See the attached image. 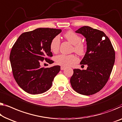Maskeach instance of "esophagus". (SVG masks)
I'll list each match as a JSON object with an SVG mask.
<instances>
[{
  "mask_svg": "<svg viewBox=\"0 0 122 122\" xmlns=\"http://www.w3.org/2000/svg\"><path fill=\"white\" fill-rule=\"evenodd\" d=\"M65 68H66V67H64V66H61V70H64Z\"/></svg>",
  "mask_w": 122,
  "mask_h": 122,
  "instance_id": "34e87169",
  "label": "esophagus"
}]
</instances>
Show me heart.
Masks as SVG:
<instances>
[{
  "mask_svg": "<svg viewBox=\"0 0 122 122\" xmlns=\"http://www.w3.org/2000/svg\"><path fill=\"white\" fill-rule=\"evenodd\" d=\"M64 37L69 42L73 45V50L79 55H82L85 52V46L81 42V37L72 30H68L64 34ZM60 40L58 36L54 37L51 41L50 49L54 53H56L59 49ZM55 60L57 65L62 66H70L78 61V58L75 55H64L61 54L56 56Z\"/></svg>",
  "mask_w": 122,
  "mask_h": 122,
  "instance_id": "heart-1",
  "label": "heart"
}]
</instances>
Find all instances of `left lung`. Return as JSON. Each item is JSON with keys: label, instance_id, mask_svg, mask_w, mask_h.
Wrapping results in <instances>:
<instances>
[{"label": "left lung", "instance_id": "8db88e82", "mask_svg": "<svg viewBox=\"0 0 122 122\" xmlns=\"http://www.w3.org/2000/svg\"><path fill=\"white\" fill-rule=\"evenodd\" d=\"M75 32L85 38L86 51L80 64L88 67L85 70H73L71 84L78 93L92 95L107 82L115 61V52L110 40L102 31L83 26Z\"/></svg>", "mask_w": 122, "mask_h": 122}]
</instances>
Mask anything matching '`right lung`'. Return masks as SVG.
<instances>
[{"label":"right lung","mask_w":122,"mask_h":122,"mask_svg":"<svg viewBox=\"0 0 122 122\" xmlns=\"http://www.w3.org/2000/svg\"><path fill=\"white\" fill-rule=\"evenodd\" d=\"M61 32L59 29L37 28L21 34L14 44L10 55L12 73L25 92L30 94H42L51 88L60 66L45 68L41 63L44 60L52 63L48 59L52 56L50 43Z\"/></svg>","instance_id":"obj_1"}]
</instances>
